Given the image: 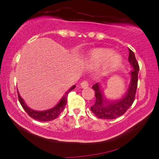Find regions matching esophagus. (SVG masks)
Here are the masks:
<instances>
[{
    "label": "esophagus",
    "mask_w": 159,
    "mask_h": 159,
    "mask_svg": "<svg viewBox=\"0 0 159 159\" xmlns=\"http://www.w3.org/2000/svg\"><path fill=\"white\" fill-rule=\"evenodd\" d=\"M80 85H81L82 88H87L89 86V83H88V81H86V80H85V81L82 82L81 83H80Z\"/></svg>",
    "instance_id": "1"
}]
</instances>
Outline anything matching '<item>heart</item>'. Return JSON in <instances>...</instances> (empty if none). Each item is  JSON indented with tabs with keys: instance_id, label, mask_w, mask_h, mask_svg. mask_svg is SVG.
<instances>
[{
	"instance_id": "obj_1",
	"label": "heart",
	"mask_w": 159,
	"mask_h": 159,
	"mask_svg": "<svg viewBox=\"0 0 159 159\" xmlns=\"http://www.w3.org/2000/svg\"><path fill=\"white\" fill-rule=\"evenodd\" d=\"M86 62L90 67H98L104 63L106 71H109L117 68L121 63L119 55L113 53V51L106 48H96L89 52Z\"/></svg>"
}]
</instances>
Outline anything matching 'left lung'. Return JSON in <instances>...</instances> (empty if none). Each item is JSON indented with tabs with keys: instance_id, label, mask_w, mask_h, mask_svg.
Returning a JSON list of instances; mask_svg holds the SVG:
<instances>
[{
	"instance_id": "left-lung-1",
	"label": "left lung",
	"mask_w": 159,
	"mask_h": 159,
	"mask_svg": "<svg viewBox=\"0 0 159 159\" xmlns=\"http://www.w3.org/2000/svg\"><path fill=\"white\" fill-rule=\"evenodd\" d=\"M128 61L133 70L130 71L131 80L127 93L120 100L115 101H108L105 98L98 83H95L93 89L95 91V103L90 107L91 111L97 117L103 119H114L123 115L132 105L135 98L138 88V72L140 67L137 61L133 51L129 49Z\"/></svg>"
}]
</instances>
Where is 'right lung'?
Listing matches in <instances>:
<instances>
[{
    "label": "right lung",
    "instance_id": "add662e5",
    "mask_svg": "<svg viewBox=\"0 0 159 159\" xmlns=\"http://www.w3.org/2000/svg\"><path fill=\"white\" fill-rule=\"evenodd\" d=\"M75 87L76 85H73L66 93H65V95L63 96L62 98L61 99L59 103H58L55 107L46 111H34L28 107V106L26 105V103H25V101H24V100L21 98L19 92L17 93H18V98H19V102H20V104L30 117H32V119H35V120H38V121H48L53 120V119L57 118L58 115L63 111V110L65 108V106H66L68 94L71 92V90L75 88Z\"/></svg>",
    "mask_w": 159,
    "mask_h": 159
}]
</instances>
